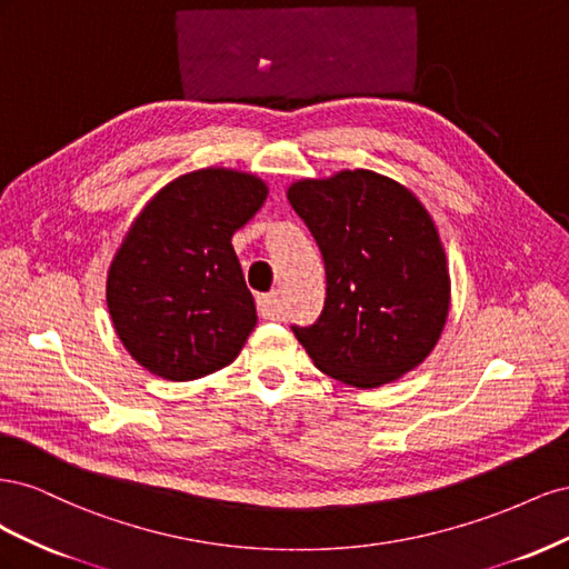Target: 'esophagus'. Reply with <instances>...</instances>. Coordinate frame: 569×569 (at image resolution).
Listing matches in <instances>:
<instances>
[{
  "label": "esophagus",
  "instance_id": "1",
  "mask_svg": "<svg viewBox=\"0 0 569 569\" xmlns=\"http://www.w3.org/2000/svg\"><path fill=\"white\" fill-rule=\"evenodd\" d=\"M256 306H258V316L266 320H280V316H282L278 295H261L256 299Z\"/></svg>",
  "mask_w": 569,
  "mask_h": 569
}]
</instances>
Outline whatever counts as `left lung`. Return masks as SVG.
<instances>
[{
  "instance_id": "left-lung-1",
  "label": "left lung",
  "mask_w": 569,
  "mask_h": 569,
  "mask_svg": "<svg viewBox=\"0 0 569 569\" xmlns=\"http://www.w3.org/2000/svg\"><path fill=\"white\" fill-rule=\"evenodd\" d=\"M291 209L325 261L327 297L311 327H291L318 370L375 389L429 356L451 303L446 253L418 197L372 170L289 187Z\"/></svg>"
}]
</instances>
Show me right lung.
<instances>
[{"label":"right lung","instance_id":"add662e5","mask_svg":"<svg viewBox=\"0 0 569 569\" xmlns=\"http://www.w3.org/2000/svg\"><path fill=\"white\" fill-rule=\"evenodd\" d=\"M251 173L203 168L168 182L134 218L107 278V303L130 356L163 380L230 366L256 327L232 234L261 209Z\"/></svg>","mask_w":569,"mask_h":569}]
</instances>
